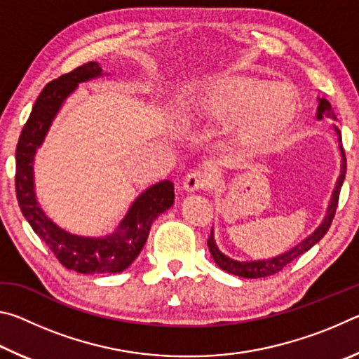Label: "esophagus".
<instances>
[{
  "label": "esophagus",
  "instance_id": "34e87169",
  "mask_svg": "<svg viewBox=\"0 0 359 359\" xmlns=\"http://www.w3.org/2000/svg\"><path fill=\"white\" fill-rule=\"evenodd\" d=\"M208 185H209L208 174L201 172V171L190 172L184 180V190L187 193H196L199 190H203V188Z\"/></svg>",
  "mask_w": 359,
  "mask_h": 359
}]
</instances>
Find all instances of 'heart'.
Here are the masks:
<instances>
[{"label":"heart","mask_w":359,"mask_h":359,"mask_svg":"<svg viewBox=\"0 0 359 359\" xmlns=\"http://www.w3.org/2000/svg\"><path fill=\"white\" fill-rule=\"evenodd\" d=\"M190 111L210 123H229L236 142L263 150L288 135L302 112V100L291 83L222 74L194 88Z\"/></svg>","instance_id":"1"}]
</instances>
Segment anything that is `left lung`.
I'll use <instances>...</instances> for the list:
<instances>
[{
	"label": "left lung",
	"mask_w": 359,
	"mask_h": 359,
	"mask_svg": "<svg viewBox=\"0 0 359 359\" xmlns=\"http://www.w3.org/2000/svg\"><path fill=\"white\" fill-rule=\"evenodd\" d=\"M323 118H331V120H337L336 114L331 109L330 101H326L325 98H318V109H317V120H323ZM334 131H336L337 136V142H339V151H340V172L339 177L336 180V187H334L330 204H327L326 214L323 217V220L318 224L312 234H309L306 239L301 241L299 244L294 245L293 248H290L288 252H283L282 255H277V257L272 258H266V259H253V261H238L234 258H229L228 255H224L220 248L217 247L215 242V236H214V228L210 231V238L208 241V247L210 250L212 258L217 263L218 267H222L223 271L229 272V274L244 277V278H261V277H267L272 274H277L278 271H282L285 266L290 264L291 261L296 259L297 257H301L302 253H306L307 250L323 239V236L327 233V229L331 226V222L334 218V214H336L337 209V203H339V193L340 188H342V184L345 180V174H347V160H345V151L342 147V135L337 126H334Z\"/></svg>",
	"instance_id": "8db88e82"
}]
</instances>
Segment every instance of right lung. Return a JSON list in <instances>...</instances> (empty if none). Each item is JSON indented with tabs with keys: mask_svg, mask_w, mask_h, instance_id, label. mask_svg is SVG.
I'll return each instance as SVG.
<instances>
[{
	"mask_svg": "<svg viewBox=\"0 0 359 359\" xmlns=\"http://www.w3.org/2000/svg\"><path fill=\"white\" fill-rule=\"evenodd\" d=\"M107 76L96 62L79 66L69 74L48 82L36 100L15 150V193L23 217L66 269L81 274H117L125 271L147 242L151 223L174 204V185L161 180L133 201L112 233L100 238L72 234L46 215L36 199L34 156L65 101L79 83Z\"/></svg>",
	"mask_w": 359,
	"mask_h": 359,
	"instance_id": "add662e5",
	"label": "right lung"
}]
</instances>
